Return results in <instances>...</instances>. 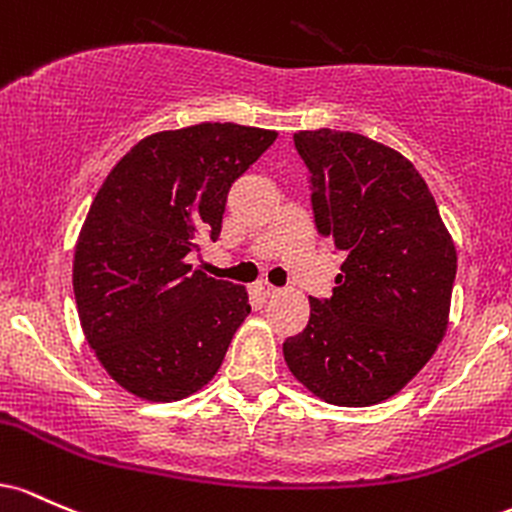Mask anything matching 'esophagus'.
Returning <instances> with one entry per match:
<instances>
[{
    "label": "esophagus",
    "mask_w": 512,
    "mask_h": 512,
    "mask_svg": "<svg viewBox=\"0 0 512 512\" xmlns=\"http://www.w3.org/2000/svg\"><path fill=\"white\" fill-rule=\"evenodd\" d=\"M258 292H261L263 297H275L280 290L275 285H271V283H258Z\"/></svg>",
    "instance_id": "1"
}]
</instances>
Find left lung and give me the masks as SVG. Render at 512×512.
<instances>
[{
  "instance_id": "left-lung-1",
  "label": "left lung",
  "mask_w": 512,
  "mask_h": 512,
  "mask_svg": "<svg viewBox=\"0 0 512 512\" xmlns=\"http://www.w3.org/2000/svg\"><path fill=\"white\" fill-rule=\"evenodd\" d=\"M321 237L346 251L329 300L283 343L292 375L333 406L389 399L447 331L457 251L426 181L404 154L358 132L300 130Z\"/></svg>"
}]
</instances>
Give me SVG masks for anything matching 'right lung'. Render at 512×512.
Masks as SVG:
<instances>
[{
	"label": "right lung",
	"mask_w": 512,
	"mask_h": 512,
	"mask_svg": "<svg viewBox=\"0 0 512 512\" xmlns=\"http://www.w3.org/2000/svg\"><path fill=\"white\" fill-rule=\"evenodd\" d=\"M275 137L234 123L154 132L96 193L74 251V300L96 358L130 394L179 401L220 370L249 292L193 271L188 254L220 237L229 188Z\"/></svg>",
	"instance_id": "obj_1"
}]
</instances>
